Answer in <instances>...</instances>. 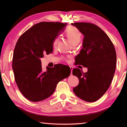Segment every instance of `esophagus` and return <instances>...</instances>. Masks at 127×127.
Wrapping results in <instances>:
<instances>
[{"mask_svg":"<svg viewBox=\"0 0 127 127\" xmlns=\"http://www.w3.org/2000/svg\"><path fill=\"white\" fill-rule=\"evenodd\" d=\"M70 69H71V74L72 75V70H73V67H72V66H70Z\"/></svg>","mask_w":127,"mask_h":127,"instance_id":"esophagus-1","label":"esophagus"}]
</instances>
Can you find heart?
<instances>
[{
	"mask_svg": "<svg viewBox=\"0 0 127 127\" xmlns=\"http://www.w3.org/2000/svg\"><path fill=\"white\" fill-rule=\"evenodd\" d=\"M68 39L71 42V44H79L81 39V33L79 29L75 27H70L66 29L65 32ZM57 39H56L53 42V46H56Z\"/></svg>",
	"mask_w": 127,
	"mask_h": 127,
	"instance_id": "obj_1",
	"label": "heart"
}]
</instances>
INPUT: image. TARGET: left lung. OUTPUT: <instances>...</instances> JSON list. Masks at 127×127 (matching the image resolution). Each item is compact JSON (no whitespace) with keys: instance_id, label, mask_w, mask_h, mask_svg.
<instances>
[{"instance_id":"8db88e82","label":"left lung","mask_w":127,"mask_h":127,"mask_svg":"<svg viewBox=\"0 0 127 127\" xmlns=\"http://www.w3.org/2000/svg\"><path fill=\"white\" fill-rule=\"evenodd\" d=\"M84 37L82 47L76 56L77 64L87 68V72L79 69L72 75L79 79L73 88L77 96L87 102L98 100L108 90L114 77L117 57L115 48L106 34L99 27L90 23H71Z\"/></svg>"}]
</instances>
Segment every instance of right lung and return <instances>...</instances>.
Wrapping results in <instances>:
<instances>
[{"label": "right lung", "mask_w": 127, "mask_h": 127, "mask_svg": "<svg viewBox=\"0 0 127 127\" xmlns=\"http://www.w3.org/2000/svg\"><path fill=\"white\" fill-rule=\"evenodd\" d=\"M66 23L42 22L25 32L16 43L13 54L12 69L15 81L24 96L37 102L50 97L57 83L70 74L62 73V64L47 66L43 71L41 59L52 52L53 42L63 32Z\"/></svg>", "instance_id": "add662e5"}]
</instances>
